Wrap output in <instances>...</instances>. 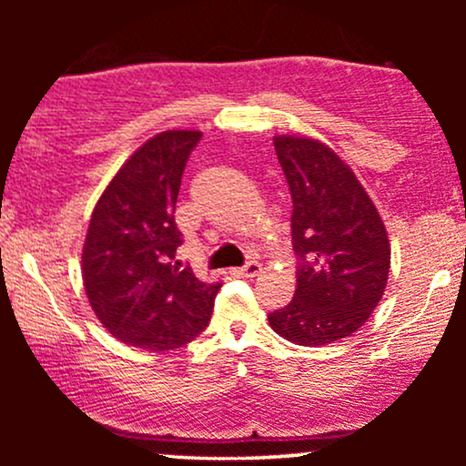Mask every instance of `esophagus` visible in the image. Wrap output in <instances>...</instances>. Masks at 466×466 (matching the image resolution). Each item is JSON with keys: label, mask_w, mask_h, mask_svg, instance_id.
I'll use <instances>...</instances> for the list:
<instances>
[{"label": "esophagus", "mask_w": 466, "mask_h": 466, "mask_svg": "<svg viewBox=\"0 0 466 466\" xmlns=\"http://www.w3.org/2000/svg\"><path fill=\"white\" fill-rule=\"evenodd\" d=\"M260 269H263V267H260L258 260H249V263H245L243 267H240V269H234V276L254 278V276L260 274Z\"/></svg>", "instance_id": "1"}]
</instances>
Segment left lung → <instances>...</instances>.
<instances>
[{"label": "left lung", "instance_id": "left-lung-1", "mask_svg": "<svg viewBox=\"0 0 466 466\" xmlns=\"http://www.w3.org/2000/svg\"><path fill=\"white\" fill-rule=\"evenodd\" d=\"M274 147L291 190L298 289L269 324L293 344H333L361 329L386 291V226L355 173L322 142L278 136Z\"/></svg>", "mask_w": 466, "mask_h": 466}]
</instances>
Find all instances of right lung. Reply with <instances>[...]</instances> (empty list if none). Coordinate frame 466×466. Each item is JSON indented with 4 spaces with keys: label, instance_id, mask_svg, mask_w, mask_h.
<instances>
[{
    "label": "right lung",
    "instance_id": "add662e5",
    "mask_svg": "<svg viewBox=\"0 0 466 466\" xmlns=\"http://www.w3.org/2000/svg\"><path fill=\"white\" fill-rule=\"evenodd\" d=\"M199 131H164L127 159L94 208L83 245V282L111 335L147 350L186 346L210 322L221 282L173 265L181 175Z\"/></svg>",
    "mask_w": 466,
    "mask_h": 466
}]
</instances>
